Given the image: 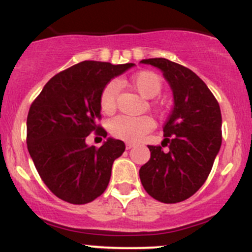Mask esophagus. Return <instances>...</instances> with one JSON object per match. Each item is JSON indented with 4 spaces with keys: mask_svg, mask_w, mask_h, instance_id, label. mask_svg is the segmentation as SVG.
Instances as JSON below:
<instances>
[{
    "mask_svg": "<svg viewBox=\"0 0 252 252\" xmlns=\"http://www.w3.org/2000/svg\"><path fill=\"white\" fill-rule=\"evenodd\" d=\"M133 147H134V145L132 144V143H126V149H127V150H129V149H132Z\"/></svg>",
    "mask_w": 252,
    "mask_h": 252,
    "instance_id": "obj_1",
    "label": "esophagus"
}]
</instances>
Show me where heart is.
<instances>
[{"instance_id": "heart-1", "label": "heart", "mask_w": 252, "mask_h": 252, "mask_svg": "<svg viewBox=\"0 0 252 252\" xmlns=\"http://www.w3.org/2000/svg\"><path fill=\"white\" fill-rule=\"evenodd\" d=\"M129 85L142 97L151 99L162 90V82L158 74L150 71L138 72L129 78ZM119 89L116 83H108L99 96V107L105 114H112L116 108ZM109 131L113 136L126 142H137L153 128L150 119L116 116L109 121Z\"/></svg>"}]
</instances>
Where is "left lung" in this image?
<instances>
[{
	"label": "left lung",
	"mask_w": 252,
	"mask_h": 252,
	"mask_svg": "<svg viewBox=\"0 0 252 252\" xmlns=\"http://www.w3.org/2000/svg\"><path fill=\"white\" fill-rule=\"evenodd\" d=\"M163 74L174 99L163 126L161 147L148 145L150 159L140 167L143 188L153 198L163 203L185 201L207 180L220 150L221 110L212 91L201 78L186 67L167 59H145Z\"/></svg>",
	"instance_id": "left-lung-1"
}]
</instances>
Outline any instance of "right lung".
Segmentation results:
<instances>
[{
	"label": "right lung",
	"mask_w": 252,
	"mask_h": 252,
	"mask_svg": "<svg viewBox=\"0 0 252 252\" xmlns=\"http://www.w3.org/2000/svg\"><path fill=\"white\" fill-rule=\"evenodd\" d=\"M134 63L83 61L45 84L29 110L28 149L48 189L72 204L93 202L109 184L113 162L125 151L123 140L107 138L101 148L86 144L101 118L99 96L113 78Z\"/></svg>",
	"instance_id": "add662e5"
}]
</instances>
